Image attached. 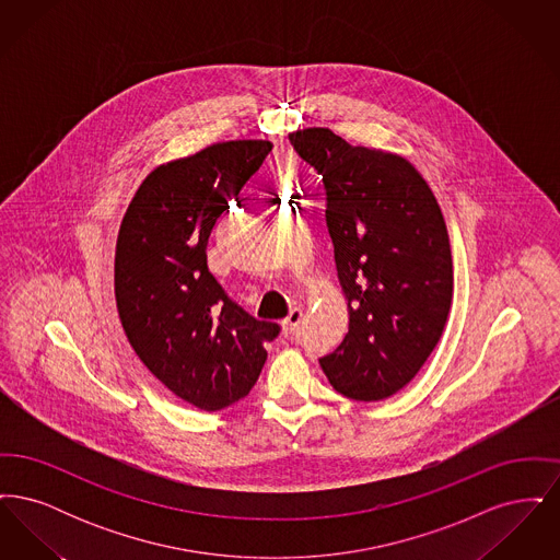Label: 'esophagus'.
<instances>
[{
  "label": "esophagus",
  "mask_w": 560,
  "mask_h": 560,
  "mask_svg": "<svg viewBox=\"0 0 560 560\" xmlns=\"http://www.w3.org/2000/svg\"><path fill=\"white\" fill-rule=\"evenodd\" d=\"M302 317H304L302 308H292V311H290V315H288L285 319L281 320V329H283V334H292L293 329L300 325Z\"/></svg>",
  "instance_id": "obj_1"
}]
</instances>
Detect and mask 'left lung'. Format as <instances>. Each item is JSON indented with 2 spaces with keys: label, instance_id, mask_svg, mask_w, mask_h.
I'll return each instance as SVG.
<instances>
[{
  "label": "left lung",
  "instance_id": "left-lung-1",
  "mask_svg": "<svg viewBox=\"0 0 560 560\" xmlns=\"http://www.w3.org/2000/svg\"><path fill=\"white\" fill-rule=\"evenodd\" d=\"M323 176L327 231L348 302V334L320 357L348 399L397 395L439 345L453 298L445 218L422 174L400 155L352 147L329 128L290 133Z\"/></svg>",
  "mask_w": 560,
  "mask_h": 560
}]
</instances>
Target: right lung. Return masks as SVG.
I'll list each match as a JSON object with an SVG mask.
<instances>
[{
  "label": "right lung",
  "instance_id": "add662e5",
  "mask_svg": "<svg viewBox=\"0 0 560 560\" xmlns=\"http://www.w3.org/2000/svg\"><path fill=\"white\" fill-rule=\"evenodd\" d=\"M268 140L215 142L155 167L136 190L115 247V300L133 352L165 388L203 411L247 397L279 325L254 319L208 268L229 201L267 160Z\"/></svg>",
  "mask_w": 560,
  "mask_h": 560
}]
</instances>
